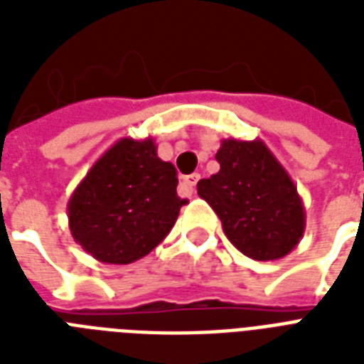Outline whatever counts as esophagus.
<instances>
[{"label":"esophagus","instance_id":"obj_1","mask_svg":"<svg viewBox=\"0 0 364 364\" xmlns=\"http://www.w3.org/2000/svg\"><path fill=\"white\" fill-rule=\"evenodd\" d=\"M198 179H200L198 173H191V176L183 177L181 185H179V193H181L183 196H191L194 187H196V183H198Z\"/></svg>","mask_w":364,"mask_h":364}]
</instances>
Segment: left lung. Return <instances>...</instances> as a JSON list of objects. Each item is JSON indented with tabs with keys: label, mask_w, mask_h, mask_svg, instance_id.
Segmentation results:
<instances>
[{
	"label": "left lung",
	"mask_w": 364,
	"mask_h": 364,
	"mask_svg": "<svg viewBox=\"0 0 364 364\" xmlns=\"http://www.w3.org/2000/svg\"><path fill=\"white\" fill-rule=\"evenodd\" d=\"M219 171L200 179L198 196L221 219L227 238L245 257L277 260L304 236L306 211L296 185L262 139H223Z\"/></svg>",
	"instance_id": "obj_1"
}]
</instances>
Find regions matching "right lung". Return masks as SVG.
<instances>
[{
	"mask_svg": "<svg viewBox=\"0 0 364 364\" xmlns=\"http://www.w3.org/2000/svg\"><path fill=\"white\" fill-rule=\"evenodd\" d=\"M183 204L176 166L159 159L153 137H122L77 185L68 219L73 240L94 259L130 264L168 236Z\"/></svg>",
	"mask_w": 364,
	"mask_h": 364,
	"instance_id": "1",
	"label": "right lung"
}]
</instances>
